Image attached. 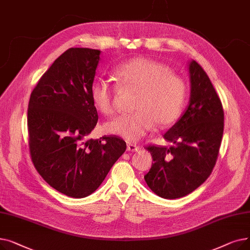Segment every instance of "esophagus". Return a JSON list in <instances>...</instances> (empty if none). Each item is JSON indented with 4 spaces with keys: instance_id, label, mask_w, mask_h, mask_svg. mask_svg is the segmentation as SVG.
Here are the masks:
<instances>
[{
    "instance_id": "obj_1",
    "label": "esophagus",
    "mask_w": 250,
    "mask_h": 250,
    "mask_svg": "<svg viewBox=\"0 0 250 250\" xmlns=\"http://www.w3.org/2000/svg\"><path fill=\"white\" fill-rule=\"evenodd\" d=\"M138 150H139V147L137 145H134V144H130V143L127 144V151H129V152H136Z\"/></svg>"
}]
</instances>
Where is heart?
<instances>
[{
	"label": "heart",
	"instance_id": "1",
	"mask_svg": "<svg viewBox=\"0 0 250 250\" xmlns=\"http://www.w3.org/2000/svg\"><path fill=\"white\" fill-rule=\"evenodd\" d=\"M122 87L139 89L132 113L124 114L105 124V130L127 142H137L152 128L154 123L164 126L180 115L187 97L183 79L170 72L162 62L135 58L115 70ZM116 88L103 78H96L90 87V97L98 111L111 115L116 110Z\"/></svg>",
	"mask_w": 250,
	"mask_h": 250
}]
</instances>
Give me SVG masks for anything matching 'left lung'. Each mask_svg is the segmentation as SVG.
I'll return each instance as SVG.
<instances>
[{
  "label": "left lung",
  "mask_w": 250,
  "mask_h": 250,
  "mask_svg": "<svg viewBox=\"0 0 250 250\" xmlns=\"http://www.w3.org/2000/svg\"><path fill=\"white\" fill-rule=\"evenodd\" d=\"M189 101L179 120L163 135L169 148L149 146L154 163L144 176L163 199L182 198L212 173L224 130V111L211 80L193 60L188 62Z\"/></svg>",
  "instance_id": "8db88e82"
}]
</instances>
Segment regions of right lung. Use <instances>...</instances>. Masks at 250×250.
Listing matches in <instances>:
<instances>
[{
    "mask_svg": "<svg viewBox=\"0 0 250 250\" xmlns=\"http://www.w3.org/2000/svg\"><path fill=\"white\" fill-rule=\"evenodd\" d=\"M100 54L85 47L65 50L41 78L28 104L34 167L51 188L76 199L93 193L126 149L115 136L86 140L98 121L90 87Z\"/></svg>",
    "mask_w": 250,
    "mask_h": 250,
    "instance_id": "right-lung-1",
    "label": "right lung"
}]
</instances>
